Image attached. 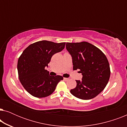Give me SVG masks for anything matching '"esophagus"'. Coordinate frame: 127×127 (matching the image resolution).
Masks as SVG:
<instances>
[{
    "mask_svg": "<svg viewBox=\"0 0 127 127\" xmlns=\"http://www.w3.org/2000/svg\"><path fill=\"white\" fill-rule=\"evenodd\" d=\"M64 80L65 81H68L69 80V79H68V78H65V77H64Z\"/></svg>",
    "mask_w": 127,
    "mask_h": 127,
    "instance_id": "34e87169",
    "label": "esophagus"
}]
</instances>
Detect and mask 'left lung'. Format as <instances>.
<instances>
[{
	"mask_svg": "<svg viewBox=\"0 0 127 127\" xmlns=\"http://www.w3.org/2000/svg\"><path fill=\"white\" fill-rule=\"evenodd\" d=\"M66 48L72 58L73 70L80 69L81 80L70 90L74 96L84 100L95 98L104 90L110 75L108 60L101 50L90 43H66Z\"/></svg>",
	"mask_w": 127,
	"mask_h": 127,
	"instance_id": "1",
	"label": "left lung"
}]
</instances>
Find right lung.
<instances>
[{
  "label": "right lung",
  "mask_w": 127,
  "mask_h": 127,
  "mask_svg": "<svg viewBox=\"0 0 127 127\" xmlns=\"http://www.w3.org/2000/svg\"><path fill=\"white\" fill-rule=\"evenodd\" d=\"M66 43L42 40L29 45L18 61L19 79L24 88L32 96L44 98L55 91L63 80L61 76H50L46 70L52 56L65 48Z\"/></svg>",
  "instance_id": "obj_1"
}]
</instances>
